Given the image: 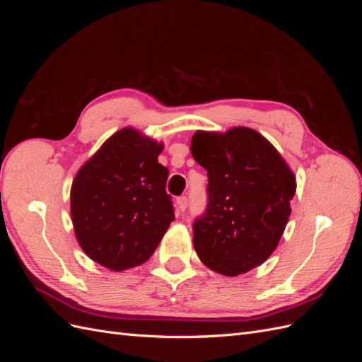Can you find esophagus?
I'll list each match as a JSON object with an SVG mask.
<instances>
[{
  "label": "esophagus",
  "instance_id": "obj_1",
  "mask_svg": "<svg viewBox=\"0 0 362 362\" xmlns=\"http://www.w3.org/2000/svg\"><path fill=\"white\" fill-rule=\"evenodd\" d=\"M175 204H177L180 211H184L185 208H187V198H185V196H180V198H177V201H175Z\"/></svg>",
  "mask_w": 362,
  "mask_h": 362
}]
</instances>
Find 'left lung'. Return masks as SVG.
Returning a JSON list of instances; mask_svg holds the SVG:
<instances>
[{"instance_id": "left-lung-1", "label": "left lung", "mask_w": 362, "mask_h": 362, "mask_svg": "<svg viewBox=\"0 0 362 362\" xmlns=\"http://www.w3.org/2000/svg\"><path fill=\"white\" fill-rule=\"evenodd\" d=\"M190 151L208 173V206L193 225L204 264L225 276L261 266L291 214L296 177L278 149L247 127L196 131Z\"/></svg>"}]
</instances>
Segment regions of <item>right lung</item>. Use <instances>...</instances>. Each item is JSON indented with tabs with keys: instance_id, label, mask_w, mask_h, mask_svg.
Listing matches in <instances>:
<instances>
[{
	"instance_id": "add662e5",
	"label": "right lung",
	"mask_w": 362,
	"mask_h": 362,
	"mask_svg": "<svg viewBox=\"0 0 362 362\" xmlns=\"http://www.w3.org/2000/svg\"><path fill=\"white\" fill-rule=\"evenodd\" d=\"M164 145L133 127L108 137L76 172L71 217L84 254L113 272L144 264L175 218Z\"/></svg>"
}]
</instances>
